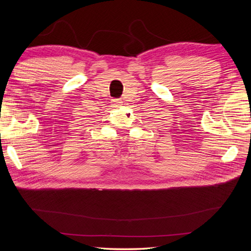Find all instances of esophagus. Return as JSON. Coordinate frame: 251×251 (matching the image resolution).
<instances>
[{
	"instance_id": "1",
	"label": "esophagus",
	"mask_w": 251,
	"mask_h": 251,
	"mask_svg": "<svg viewBox=\"0 0 251 251\" xmlns=\"http://www.w3.org/2000/svg\"><path fill=\"white\" fill-rule=\"evenodd\" d=\"M113 103L115 105H121V103H123V100H119V98H118V100H113Z\"/></svg>"
}]
</instances>
